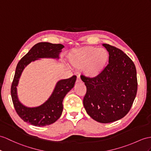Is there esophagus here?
<instances>
[{
	"mask_svg": "<svg viewBox=\"0 0 151 151\" xmlns=\"http://www.w3.org/2000/svg\"><path fill=\"white\" fill-rule=\"evenodd\" d=\"M82 82V81H81V78H80V77H78V78H77V79H76V83H81Z\"/></svg>",
	"mask_w": 151,
	"mask_h": 151,
	"instance_id": "obj_1",
	"label": "esophagus"
}]
</instances>
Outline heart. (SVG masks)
I'll use <instances>...</instances> for the list:
<instances>
[{"label": "heart", "mask_w": 151, "mask_h": 151, "mask_svg": "<svg viewBox=\"0 0 151 151\" xmlns=\"http://www.w3.org/2000/svg\"><path fill=\"white\" fill-rule=\"evenodd\" d=\"M109 58L107 50L92 46L73 50L67 56L72 67L84 69V74L90 78H96L103 72L109 63Z\"/></svg>", "instance_id": "heart-1"}]
</instances>
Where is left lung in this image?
Listing matches in <instances>:
<instances>
[{"label": "left lung", "mask_w": 151, "mask_h": 151, "mask_svg": "<svg viewBox=\"0 0 151 151\" xmlns=\"http://www.w3.org/2000/svg\"><path fill=\"white\" fill-rule=\"evenodd\" d=\"M110 55L109 64L101 75L81 76L86 86L83 105L91 118L101 123L120 120L129 111L137 95V70L122 50L102 44Z\"/></svg>", "instance_id": "obj_1"}]
</instances>
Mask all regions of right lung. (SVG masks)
<instances>
[{
  "instance_id": "1",
  "label": "right lung",
  "mask_w": 151,
  "mask_h": 151,
  "mask_svg": "<svg viewBox=\"0 0 151 151\" xmlns=\"http://www.w3.org/2000/svg\"><path fill=\"white\" fill-rule=\"evenodd\" d=\"M64 46L61 44L49 42H40L33 46L31 50L21 59L17 64L15 73L11 87V95L14 109L24 122L32 126L43 127L52 124L60 118L63 112V99L74 86L77 77L62 79L57 83L50 97L38 107L29 108L18 100L17 86L24 69L32 61L40 58L59 59V55Z\"/></svg>"
}]
</instances>
